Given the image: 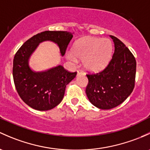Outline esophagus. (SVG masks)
Masks as SVG:
<instances>
[{"label":"esophagus","instance_id":"obj_1","mask_svg":"<svg viewBox=\"0 0 150 150\" xmlns=\"http://www.w3.org/2000/svg\"><path fill=\"white\" fill-rule=\"evenodd\" d=\"M77 72H78V75H79V74H83V71L82 70H80V69H78V70H77Z\"/></svg>","mask_w":150,"mask_h":150}]
</instances>
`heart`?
<instances>
[{"instance_id": "obj_1", "label": "heart", "mask_w": 150, "mask_h": 150, "mask_svg": "<svg viewBox=\"0 0 150 150\" xmlns=\"http://www.w3.org/2000/svg\"><path fill=\"white\" fill-rule=\"evenodd\" d=\"M113 45L109 39L86 37L75 44L72 52L67 53L69 60L75 62L77 58L83 59L88 70L99 71L106 67L111 58Z\"/></svg>"}]
</instances>
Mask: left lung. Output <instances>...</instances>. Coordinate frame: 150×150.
Listing matches in <instances>:
<instances>
[{
    "label": "left lung",
    "mask_w": 150,
    "mask_h": 150,
    "mask_svg": "<svg viewBox=\"0 0 150 150\" xmlns=\"http://www.w3.org/2000/svg\"><path fill=\"white\" fill-rule=\"evenodd\" d=\"M114 52L108 65L98 73H88L86 95L100 109H111L122 103L133 91L137 62L130 50L111 35Z\"/></svg>",
    "instance_id": "left-lung-1"
}]
</instances>
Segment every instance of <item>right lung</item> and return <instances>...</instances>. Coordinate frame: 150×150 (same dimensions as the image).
<instances>
[{"label": "right lung", "instance_id": "add662e5", "mask_svg": "<svg viewBox=\"0 0 150 150\" xmlns=\"http://www.w3.org/2000/svg\"><path fill=\"white\" fill-rule=\"evenodd\" d=\"M72 38L71 32L45 31L33 36L18 49L13 58V78L17 93L25 103L38 111L52 109L62 101L66 86L75 78L77 72H71L59 65L42 72L29 68L30 55L43 41L57 44L61 54L64 55Z\"/></svg>", "mask_w": 150, "mask_h": 150}]
</instances>
